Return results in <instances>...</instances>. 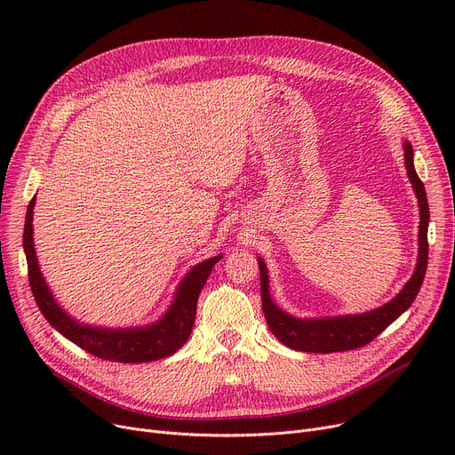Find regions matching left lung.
<instances>
[{
	"mask_svg": "<svg viewBox=\"0 0 455 455\" xmlns=\"http://www.w3.org/2000/svg\"><path fill=\"white\" fill-rule=\"evenodd\" d=\"M403 160L408 177L413 184V189L419 199L420 208V225H419V258L413 276L403 285V290L387 304L371 309L367 314L357 315H339L324 319H297L282 309L271 300L269 295V276L266 261L258 258L259 266V290H261V307H264L266 321L275 333V338L285 347L300 352H345L365 347L376 336H379L393 321H396L405 309H408L417 293L427 267V223L429 208L426 199V189L419 179L413 165V148L410 141H403Z\"/></svg>",
	"mask_w": 455,
	"mask_h": 455,
	"instance_id": "8db88e82",
	"label": "left lung"
}]
</instances>
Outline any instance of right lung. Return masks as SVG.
<instances>
[{
  "label": "right lung",
  "mask_w": 455,
  "mask_h": 455,
  "mask_svg": "<svg viewBox=\"0 0 455 455\" xmlns=\"http://www.w3.org/2000/svg\"><path fill=\"white\" fill-rule=\"evenodd\" d=\"M33 208L35 197L28 206L26 228H23V251H26L28 258L29 285L42 315L66 339L101 357V360L117 363H148L162 360V357L177 352L188 341L196 323L199 293L204 288L213 266L221 259V254L204 259L203 264H197L184 276L172 307L155 324L122 330L90 326L71 319L57 304L50 288H47L38 267L33 243Z\"/></svg>",
  "instance_id": "1"
}]
</instances>
